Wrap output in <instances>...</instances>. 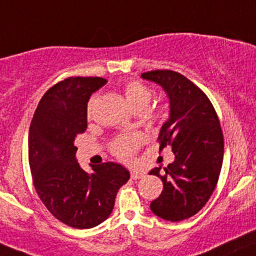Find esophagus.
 Masks as SVG:
<instances>
[{
	"instance_id": "34e87169",
	"label": "esophagus",
	"mask_w": 256,
	"mask_h": 256,
	"mask_svg": "<svg viewBox=\"0 0 256 256\" xmlns=\"http://www.w3.org/2000/svg\"><path fill=\"white\" fill-rule=\"evenodd\" d=\"M144 177V174L140 171H132L130 172V178L132 180H140Z\"/></svg>"
}]
</instances>
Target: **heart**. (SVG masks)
<instances>
[{
	"label": "heart",
	"mask_w": 256,
	"mask_h": 256,
	"mask_svg": "<svg viewBox=\"0 0 256 256\" xmlns=\"http://www.w3.org/2000/svg\"><path fill=\"white\" fill-rule=\"evenodd\" d=\"M124 98L130 108L134 110H147L150 103V92L146 85L140 82H130L124 85ZM93 100L89 104V110L92 108ZM142 138L140 136H128L116 140L112 144V150L118 158L124 160H130L134 154L136 150L140 146Z\"/></svg>",
	"instance_id": "heart-1"
}]
</instances>
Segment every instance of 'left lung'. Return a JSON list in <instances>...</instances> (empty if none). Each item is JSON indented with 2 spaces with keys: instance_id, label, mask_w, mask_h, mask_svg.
Masks as SVG:
<instances>
[{
  "instance_id": "1",
  "label": "left lung",
  "mask_w": 256,
  "mask_h": 256,
  "mask_svg": "<svg viewBox=\"0 0 256 256\" xmlns=\"http://www.w3.org/2000/svg\"><path fill=\"white\" fill-rule=\"evenodd\" d=\"M140 78L160 85L168 98V119L158 134L160 150L171 146L174 160L154 167L163 190L150 210L163 220L178 222L205 206L215 190L224 160V137L212 104L202 90L180 72L154 70Z\"/></svg>"
}]
</instances>
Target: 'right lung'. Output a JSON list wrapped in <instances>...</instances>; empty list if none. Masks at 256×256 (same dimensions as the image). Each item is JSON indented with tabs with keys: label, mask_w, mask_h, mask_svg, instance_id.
Returning a JSON list of instances; mask_svg holds the SVG:
<instances>
[{
	"label": "right lung",
	"mask_w": 256,
	"mask_h": 256,
	"mask_svg": "<svg viewBox=\"0 0 256 256\" xmlns=\"http://www.w3.org/2000/svg\"><path fill=\"white\" fill-rule=\"evenodd\" d=\"M103 78H68L44 94L31 120L28 162L38 197L58 220L92 228L110 216L116 192L130 180L119 163L85 172L76 160V136L88 126V102Z\"/></svg>",
	"instance_id": "obj_1"
}]
</instances>
